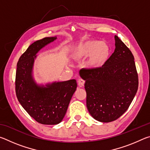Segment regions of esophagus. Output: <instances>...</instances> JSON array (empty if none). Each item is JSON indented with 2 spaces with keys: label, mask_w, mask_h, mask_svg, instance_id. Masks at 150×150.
<instances>
[{
  "label": "esophagus",
  "mask_w": 150,
  "mask_h": 150,
  "mask_svg": "<svg viewBox=\"0 0 150 150\" xmlns=\"http://www.w3.org/2000/svg\"><path fill=\"white\" fill-rule=\"evenodd\" d=\"M77 83H78L79 86V87H82L83 86H84L85 81V80H83V79H79L78 80Z\"/></svg>",
  "instance_id": "1"
}]
</instances>
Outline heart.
I'll return each instance as SVG.
<instances>
[{
    "mask_svg": "<svg viewBox=\"0 0 150 150\" xmlns=\"http://www.w3.org/2000/svg\"><path fill=\"white\" fill-rule=\"evenodd\" d=\"M71 55L75 61L82 60L88 57V67L93 69H99L107 62L110 48L105 42L88 39L73 47Z\"/></svg>",
    "mask_w": 150,
    "mask_h": 150,
    "instance_id": "b5f03b06",
    "label": "heart"
}]
</instances>
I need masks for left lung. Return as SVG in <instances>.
I'll list each match as a JSON object with an SVG mask.
<instances>
[{"label": "left lung", "instance_id": "obj_1", "mask_svg": "<svg viewBox=\"0 0 150 150\" xmlns=\"http://www.w3.org/2000/svg\"><path fill=\"white\" fill-rule=\"evenodd\" d=\"M115 50L99 69H83L87 107L95 120L109 122L128 110L138 88V75L134 55L115 35Z\"/></svg>", "mask_w": 150, "mask_h": 150}]
</instances>
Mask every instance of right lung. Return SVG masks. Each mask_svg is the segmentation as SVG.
<instances>
[{
    "instance_id": "right-lung-1",
    "label": "right lung",
    "mask_w": 150,
    "mask_h": 150,
    "mask_svg": "<svg viewBox=\"0 0 150 150\" xmlns=\"http://www.w3.org/2000/svg\"><path fill=\"white\" fill-rule=\"evenodd\" d=\"M55 39L44 38L30 45L19 58L15 79V91L20 105L35 121L46 125L62 122L77 88L75 79L54 83L46 87L37 85L33 80L32 71L35 54Z\"/></svg>"
}]
</instances>
